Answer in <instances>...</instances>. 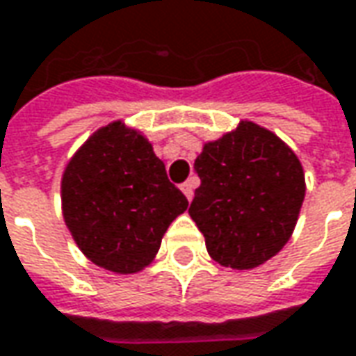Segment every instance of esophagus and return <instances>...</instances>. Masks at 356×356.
I'll list each match as a JSON object with an SVG mask.
<instances>
[{"mask_svg":"<svg viewBox=\"0 0 356 356\" xmlns=\"http://www.w3.org/2000/svg\"><path fill=\"white\" fill-rule=\"evenodd\" d=\"M194 188H195V178H190V180H186V182L182 184V192L188 200H192V197H194Z\"/></svg>","mask_w":356,"mask_h":356,"instance_id":"esophagus-1","label":"esophagus"}]
</instances>
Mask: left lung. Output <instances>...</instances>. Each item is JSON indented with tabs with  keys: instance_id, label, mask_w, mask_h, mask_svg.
<instances>
[{
	"instance_id": "8db88e82",
	"label": "left lung",
	"mask_w": 356,
	"mask_h": 356,
	"mask_svg": "<svg viewBox=\"0 0 356 356\" xmlns=\"http://www.w3.org/2000/svg\"><path fill=\"white\" fill-rule=\"evenodd\" d=\"M194 168L202 184L188 211L213 261L249 270L288 243L306 182L294 150L274 133L243 121L207 143Z\"/></svg>"
}]
</instances>
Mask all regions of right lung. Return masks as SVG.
<instances>
[{"label": "right lung", "mask_w": 356, "mask_h": 356, "mask_svg": "<svg viewBox=\"0 0 356 356\" xmlns=\"http://www.w3.org/2000/svg\"><path fill=\"white\" fill-rule=\"evenodd\" d=\"M186 209L149 140L121 121L86 140L62 176V211L76 245L111 273L147 266Z\"/></svg>", "instance_id": "1"}]
</instances>
